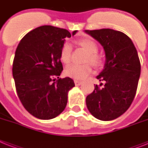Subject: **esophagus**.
Returning <instances> with one entry per match:
<instances>
[{"label": "esophagus", "mask_w": 148, "mask_h": 148, "mask_svg": "<svg viewBox=\"0 0 148 148\" xmlns=\"http://www.w3.org/2000/svg\"><path fill=\"white\" fill-rule=\"evenodd\" d=\"M82 81H80V80H74V84L76 86H79V85L82 84Z\"/></svg>", "instance_id": "esophagus-1"}]
</instances>
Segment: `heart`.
Wrapping results in <instances>:
<instances>
[{
    "instance_id": "heart-1",
    "label": "heart",
    "mask_w": 148,
    "mask_h": 148,
    "mask_svg": "<svg viewBox=\"0 0 148 148\" xmlns=\"http://www.w3.org/2000/svg\"><path fill=\"white\" fill-rule=\"evenodd\" d=\"M78 45L85 49L88 53L86 56V62H90L94 67H99L102 64L101 56L97 53L98 51V45L94 40L91 39H82L77 41ZM72 47L71 44L65 42L62 45L60 58L62 62L64 64H68L71 58ZM92 72V67L90 64H72L68 65L64 70V74L66 76L69 77L77 79V80H83L88 76Z\"/></svg>"
}]
</instances>
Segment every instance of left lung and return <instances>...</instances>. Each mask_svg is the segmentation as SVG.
<instances>
[{
	"mask_svg": "<svg viewBox=\"0 0 148 148\" xmlns=\"http://www.w3.org/2000/svg\"><path fill=\"white\" fill-rule=\"evenodd\" d=\"M85 32L103 45L106 53L104 69L97 77L102 83L86 97V106L98 119H116L127 111L136 94L140 74L138 55L132 41L120 31Z\"/></svg>",
	"mask_w": 148,
	"mask_h": 148,
	"instance_id": "obj_1",
	"label": "left lung"
}]
</instances>
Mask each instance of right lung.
I'll return each instance as SVG.
<instances>
[{"instance_id": "obj_1", "label": "right lung", "mask_w": 148, "mask_h": 148, "mask_svg": "<svg viewBox=\"0 0 148 148\" xmlns=\"http://www.w3.org/2000/svg\"><path fill=\"white\" fill-rule=\"evenodd\" d=\"M66 37L71 34L65 29L39 26L28 32L16 50L13 77L17 96L24 108L39 119L62 113L68 91L74 86L71 78H59L63 70L60 52Z\"/></svg>"}]
</instances>
